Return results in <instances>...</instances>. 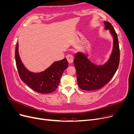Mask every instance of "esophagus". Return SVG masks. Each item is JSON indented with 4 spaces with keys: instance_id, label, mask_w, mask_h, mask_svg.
<instances>
[{
    "instance_id": "esophagus-1",
    "label": "esophagus",
    "mask_w": 134,
    "mask_h": 134,
    "mask_svg": "<svg viewBox=\"0 0 134 134\" xmlns=\"http://www.w3.org/2000/svg\"><path fill=\"white\" fill-rule=\"evenodd\" d=\"M66 59L68 63L69 64H71L72 62H73V60H74V58H73V56L71 55H68L66 56Z\"/></svg>"
}]
</instances>
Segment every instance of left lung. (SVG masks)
<instances>
[{"mask_svg":"<svg viewBox=\"0 0 134 134\" xmlns=\"http://www.w3.org/2000/svg\"><path fill=\"white\" fill-rule=\"evenodd\" d=\"M104 28L109 30L113 38V50L108 62L99 66L92 63L87 58L88 55L82 52L75 55L77 82L83 90L94 91L102 88L112 78L119 65L120 48L117 34L110 23L104 21Z\"/></svg>","mask_w":134,"mask_h":134,"instance_id":"1","label":"left lung"}]
</instances>
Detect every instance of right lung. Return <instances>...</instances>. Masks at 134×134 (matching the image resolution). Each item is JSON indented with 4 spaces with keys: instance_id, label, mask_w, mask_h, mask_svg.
<instances>
[{
    "instance_id": "1",
    "label": "right lung",
    "mask_w": 134,
    "mask_h": 134,
    "mask_svg": "<svg viewBox=\"0 0 134 134\" xmlns=\"http://www.w3.org/2000/svg\"><path fill=\"white\" fill-rule=\"evenodd\" d=\"M16 66L20 78L34 91L46 94L54 92L60 83L61 76L68 66L66 58L56 62L44 71L34 73L28 70L23 65L18 53V44L15 51Z\"/></svg>"
}]
</instances>
